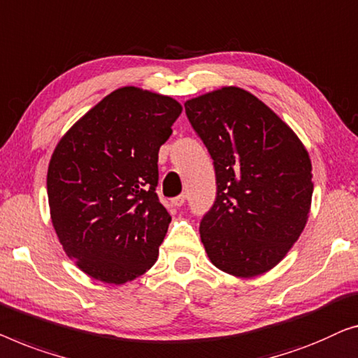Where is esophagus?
I'll return each mask as SVG.
<instances>
[{
  "instance_id": "34e87169",
  "label": "esophagus",
  "mask_w": 358,
  "mask_h": 358,
  "mask_svg": "<svg viewBox=\"0 0 358 358\" xmlns=\"http://www.w3.org/2000/svg\"><path fill=\"white\" fill-rule=\"evenodd\" d=\"M185 203H186V194H180V196H177V198L172 199V204L177 206V208H181Z\"/></svg>"
}]
</instances>
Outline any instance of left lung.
<instances>
[{"instance_id": "left-lung-1", "label": "left lung", "mask_w": 358, "mask_h": 358, "mask_svg": "<svg viewBox=\"0 0 358 358\" xmlns=\"http://www.w3.org/2000/svg\"><path fill=\"white\" fill-rule=\"evenodd\" d=\"M185 110L214 160L217 194L199 224L210 263L236 278L268 273L308 220L313 181L305 145L240 87L186 100Z\"/></svg>"}]
</instances>
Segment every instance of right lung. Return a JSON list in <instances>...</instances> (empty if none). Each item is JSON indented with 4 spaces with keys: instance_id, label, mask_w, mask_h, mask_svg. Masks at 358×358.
<instances>
[{
    "instance_id": "add662e5",
    "label": "right lung",
    "mask_w": 358,
    "mask_h": 358,
    "mask_svg": "<svg viewBox=\"0 0 358 358\" xmlns=\"http://www.w3.org/2000/svg\"><path fill=\"white\" fill-rule=\"evenodd\" d=\"M181 105L113 90L59 141L48 165L50 214L63 250L90 278L124 284L157 261L172 217L155 193L159 149Z\"/></svg>"
}]
</instances>
